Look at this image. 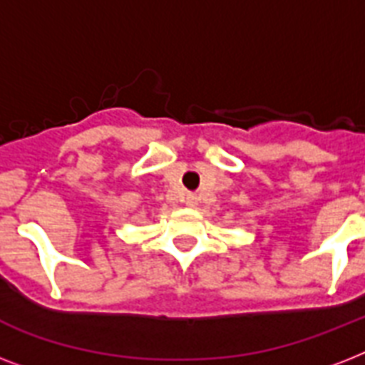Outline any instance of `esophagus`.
<instances>
[{"label": "esophagus", "mask_w": 365, "mask_h": 365, "mask_svg": "<svg viewBox=\"0 0 365 365\" xmlns=\"http://www.w3.org/2000/svg\"><path fill=\"white\" fill-rule=\"evenodd\" d=\"M197 202H199V199H197V195L189 193L187 197H185V205H187V206H197Z\"/></svg>", "instance_id": "34e87169"}]
</instances>
